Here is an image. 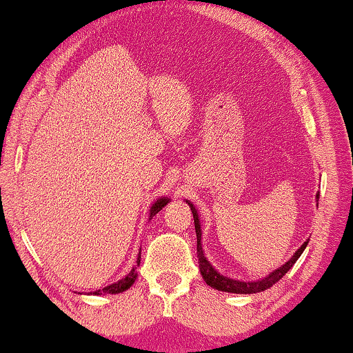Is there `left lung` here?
<instances>
[{
    "label": "left lung",
    "mask_w": 353,
    "mask_h": 353,
    "mask_svg": "<svg viewBox=\"0 0 353 353\" xmlns=\"http://www.w3.org/2000/svg\"><path fill=\"white\" fill-rule=\"evenodd\" d=\"M316 199H317V202H319V194L316 195ZM185 202L189 203L190 210H192V215H194L195 235H197L199 270H201L203 281H205L210 288H214V290H217V291L235 292V294H254V292H261V291L268 290V288H271L273 284L278 283L279 279H281L283 276L292 268V265L298 261V258L301 256V254H303L305 246H307V241H304V243L301 245V248L294 254H292L290 260L284 263L283 266H279L278 270H274L273 273H270L268 276H266V278L256 279V281H240V279L228 278V276L220 274L219 271L210 265L209 260L205 258V254H203V250H202V227H201V219H199V212L194 207L192 202H189V201H185Z\"/></svg>",
    "instance_id": "1"
}]
</instances>
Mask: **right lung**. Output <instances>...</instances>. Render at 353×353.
<instances>
[{
  "instance_id": "obj_1",
  "label": "right lung",
  "mask_w": 353,
  "mask_h": 353,
  "mask_svg": "<svg viewBox=\"0 0 353 353\" xmlns=\"http://www.w3.org/2000/svg\"><path fill=\"white\" fill-rule=\"evenodd\" d=\"M169 201H171V199H168V197H161V199H158V201H156L154 203H152L151 209H150V219L154 217V215L158 214L159 210H163V207H164V205H168ZM139 263H141V252H139V254H138V260H136V266H139ZM136 266H134L133 270L130 271L128 274L125 276V278H121L120 281H117V283L110 284V286L103 288V290H97V291H93V294H95V296H100V294H118V292L126 291V290H128V288L133 286L134 279L138 278V273H136Z\"/></svg>"
}]
</instances>
